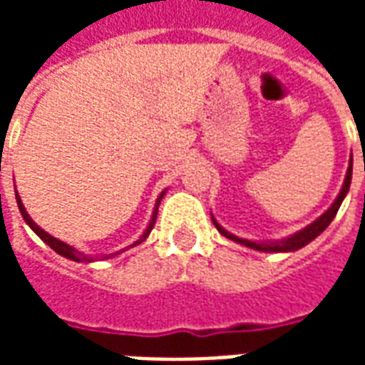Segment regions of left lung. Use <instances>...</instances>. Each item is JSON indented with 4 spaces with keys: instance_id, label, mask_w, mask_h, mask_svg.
Returning a JSON list of instances; mask_svg holds the SVG:
<instances>
[{
    "instance_id": "8db88e82",
    "label": "left lung",
    "mask_w": 365,
    "mask_h": 365,
    "mask_svg": "<svg viewBox=\"0 0 365 365\" xmlns=\"http://www.w3.org/2000/svg\"><path fill=\"white\" fill-rule=\"evenodd\" d=\"M350 182H352V164H350L348 172H346L344 185H342V190H340V193H338V197L334 199V203H332V205H330L329 209H327V211L317 219V221L311 222L309 227H305L303 230L295 232L293 237L285 238V240H279V242H250V240H245V238H238L235 237V235L227 232V230L222 229L221 225L215 221V219L213 222L222 237L230 238V240H235V242H240V245L248 246V248H254V250H260V252H293V250H299V248H303L305 245H309L311 240H314V238L319 237L322 230L327 229L330 222H332V219L336 217L338 209H340V205H342V201H344L346 193H348V190H350Z\"/></svg>"
}]
</instances>
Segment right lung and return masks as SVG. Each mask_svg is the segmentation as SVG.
Here are the masks:
<instances>
[{
	"label": "right lung",
	"mask_w": 365,
	"mask_h": 365,
	"mask_svg": "<svg viewBox=\"0 0 365 365\" xmlns=\"http://www.w3.org/2000/svg\"><path fill=\"white\" fill-rule=\"evenodd\" d=\"M15 193H17V191H15ZM162 195H164V191L160 193L158 201H156V207H154V213H152V219H150V225H148V229L144 230L143 237L138 238L135 245H130V246L140 245V242H143V240H146V237L150 235L152 227H154V222H156V215H158V205H160V201H162ZM17 205H19V211H21V215H23V219H25V222H27L31 229L35 230L36 237H41V240H44L46 245L51 246L54 252H58L60 256H64V258H68V260H74V262H93V260H96L93 256H88V254L78 252L76 248H72V246H68L66 242H62V240H58V238L51 237L48 232H44V230L41 229V227H38V225H36V222L33 221L31 217H29V213H27V211H25V207H23V203H21L19 195H17Z\"/></svg>",
	"instance_id": "add662e5"
}]
</instances>
